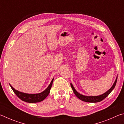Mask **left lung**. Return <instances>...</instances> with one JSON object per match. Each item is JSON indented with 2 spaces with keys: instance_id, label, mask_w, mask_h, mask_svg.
<instances>
[{
  "instance_id": "left-lung-1",
  "label": "left lung",
  "mask_w": 124,
  "mask_h": 124,
  "mask_svg": "<svg viewBox=\"0 0 124 124\" xmlns=\"http://www.w3.org/2000/svg\"><path fill=\"white\" fill-rule=\"evenodd\" d=\"M117 76L116 78V79L114 81V84L112 85V86L107 91H106L105 93L102 94V95H99V96H85L83 95L82 94H80L75 89V88L73 86L72 83H70V86L72 87V89L73 90V92H74V94L77 97L83 101H84L86 102H90V103H96L98 102L104 100L105 98H106L107 96L111 92L113 91V90L114 89L115 86V85L116 84L117 81Z\"/></svg>"
}]
</instances>
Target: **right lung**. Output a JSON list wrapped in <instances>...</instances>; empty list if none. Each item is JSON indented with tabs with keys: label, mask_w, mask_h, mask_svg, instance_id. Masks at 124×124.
Returning a JSON list of instances; mask_svg holds the SVG:
<instances>
[{
	"label": "right lung",
	"mask_w": 124,
	"mask_h": 124,
	"mask_svg": "<svg viewBox=\"0 0 124 124\" xmlns=\"http://www.w3.org/2000/svg\"><path fill=\"white\" fill-rule=\"evenodd\" d=\"M54 79L51 81V83L48 86V87L44 91L38 93H26L24 92H20L18 90H15L12 86L10 84V87L13 90L14 93L16 94V95L21 100L23 101L28 102V103H37L45 99L47 96L49 95L50 93V89H51V86L52 85V83H53Z\"/></svg>",
	"instance_id": "1"
}]
</instances>
